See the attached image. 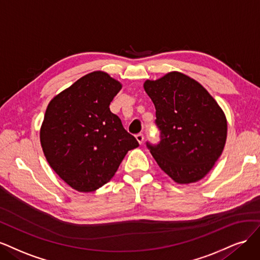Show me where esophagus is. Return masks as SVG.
<instances>
[{
    "mask_svg": "<svg viewBox=\"0 0 260 260\" xmlns=\"http://www.w3.org/2000/svg\"><path fill=\"white\" fill-rule=\"evenodd\" d=\"M136 139L139 142V145H141L142 142H144V135H142V134H138V135H136Z\"/></svg>",
    "mask_w": 260,
    "mask_h": 260,
    "instance_id": "1",
    "label": "esophagus"
}]
</instances>
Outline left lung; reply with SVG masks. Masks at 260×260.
I'll return each instance as SVG.
<instances>
[{
    "mask_svg": "<svg viewBox=\"0 0 260 260\" xmlns=\"http://www.w3.org/2000/svg\"><path fill=\"white\" fill-rule=\"evenodd\" d=\"M144 88L154 104L161 131L160 144H147L157 165L179 185L204 178L227 140L220 106L198 81L178 71L147 80Z\"/></svg>",
    "mask_w": 260,
    "mask_h": 260,
    "instance_id": "1",
    "label": "left lung"
}]
</instances>
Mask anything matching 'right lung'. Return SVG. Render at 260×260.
I'll return each mask as SVG.
<instances>
[{"mask_svg":"<svg viewBox=\"0 0 260 260\" xmlns=\"http://www.w3.org/2000/svg\"><path fill=\"white\" fill-rule=\"evenodd\" d=\"M122 84L94 71L49 102L40 141L54 172L79 192H93L110 181L124 156L139 146L124 129L110 103Z\"/></svg>","mask_w":260,"mask_h":260,"instance_id":"1","label":"right lung"}]
</instances>
